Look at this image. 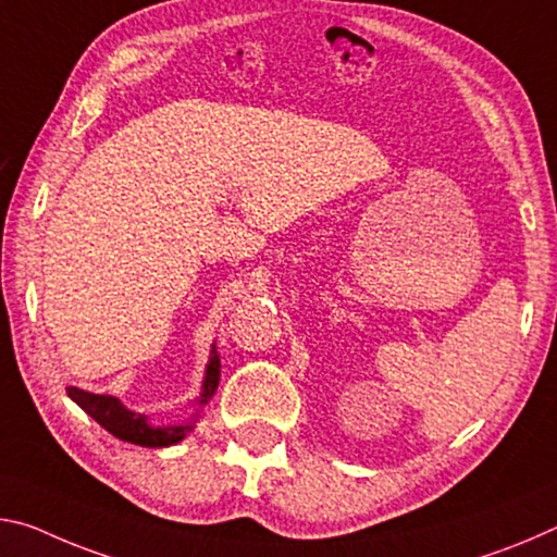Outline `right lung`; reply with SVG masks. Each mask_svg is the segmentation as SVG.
Instances as JSON below:
<instances>
[{
    "instance_id": "1",
    "label": "right lung",
    "mask_w": 557,
    "mask_h": 557,
    "mask_svg": "<svg viewBox=\"0 0 557 557\" xmlns=\"http://www.w3.org/2000/svg\"><path fill=\"white\" fill-rule=\"evenodd\" d=\"M219 382V358L212 355V360L207 364V377L202 387V397L199 405H207V399L214 395ZM69 397L76 403L86 414H90L96 422L103 426L106 432L123 442L138 444V446H170L180 440H185L187 432H193V424H177V426H150L148 419L143 414H135L131 409L121 405V399L111 395H94V392L66 387Z\"/></svg>"
}]
</instances>
